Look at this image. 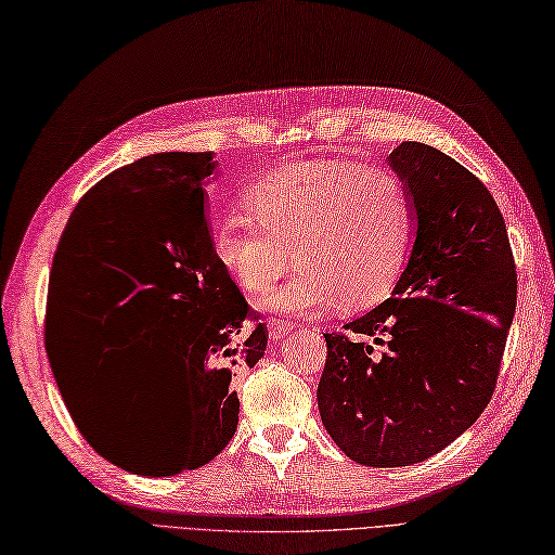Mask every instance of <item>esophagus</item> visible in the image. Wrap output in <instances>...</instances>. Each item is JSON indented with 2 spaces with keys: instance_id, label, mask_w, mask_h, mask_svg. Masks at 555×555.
<instances>
[{
  "instance_id": "1",
  "label": "esophagus",
  "mask_w": 555,
  "mask_h": 555,
  "mask_svg": "<svg viewBox=\"0 0 555 555\" xmlns=\"http://www.w3.org/2000/svg\"><path fill=\"white\" fill-rule=\"evenodd\" d=\"M294 328H296V323H294V321H284V319H278V321H273V323H271V328H269V337H271L273 341H278V339H282V337L289 335Z\"/></svg>"
}]
</instances>
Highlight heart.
Listing matches in <instances>:
<instances>
[{"instance_id": "obj_1", "label": "heart", "mask_w": 555, "mask_h": 555, "mask_svg": "<svg viewBox=\"0 0 555 555\" xmlns=\"http://www.w3.org/2000/svg\"><path fill=\"white\" fill-rule=\"evenodd\" d=\"M250 216L227 211L211 227V247L243 292L261 294L298 273L259 305L282 314H317L341 298L367 308L384 298L413 238V195L397 171L349 160L282 165L245 193Z\"/></svg>"}]
</instances>
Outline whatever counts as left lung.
Returning a JSON list of instances; mask_svg holds the SVG:
<instances>
[{"instance_id": "left-lung-1", "label": "left lung", "mask_w": 555, "mask_h": 555, "mask_svg": "<svg viewBox=\"0 0 555 555\" xmlns=\"http://www.w3.org/2000/svg\"><path fill=\"white\" fill-rule=\"evenodd\" d=\"M413 195V247L392 298L326 333L321 423L353 462L399 468L429 460L487 409L517 308L505 220L485 183L429 144L388 156ZM385 347L373 351L361 339Z\"/></svg>"}]
</instances>
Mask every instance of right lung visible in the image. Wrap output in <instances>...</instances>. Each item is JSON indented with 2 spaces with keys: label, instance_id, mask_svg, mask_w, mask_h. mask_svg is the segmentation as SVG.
Returning <instances> with one entry per match:
<instances>
[{
  "label": "right lung",
  "instance_id": "1",
  "mask_svg": "<svg viewBox=\"0 0 555 555\" xmlns=\"http://www.w3.org/2000/svg\"><path fill=\"white\" fill-rule=\"evenodd\" d=\"M218 160L154 154L112 171L70 214L48 286L46 351L85 441L128 473L167 477L218 456L238 425L232 378L269 331L211 247ZM158 416V426L149 424Z\"/></svg>",
  "mask_w": 555,
  "mask_h": 555
}]
</instances>
